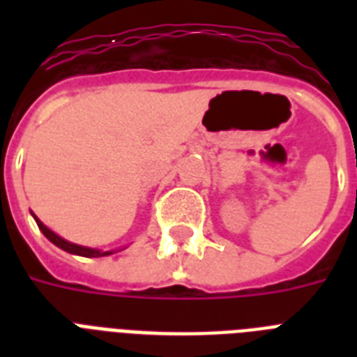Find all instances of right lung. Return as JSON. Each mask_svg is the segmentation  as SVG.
Returning a JSON list of instances; mask_svg holds the SVG:
<instances>
[{"label": "right lung", "instance_id": "right-lung-1", "mask_svg": "<svg viewBox=\"0 0 357 357\" xmlns=\"http://www.w3.org/2000/svg\"><path fill=\"white\" fill-rule=\"evenodd\" d=\"M36 224H38V228H40V231L44 235H46L50 241H52L55 246H59V248L66 250V252H70V254H75V255H83V257H102V255H109L111 252H100V250H94V248H86V246H79V244H72L68 243V241H64V238H61L59 235H55L52 231V229H47L44 224L38 220V218H35Z\"/></svg>", "mask_w": 357, "mask_h": 357}]
</instances>
